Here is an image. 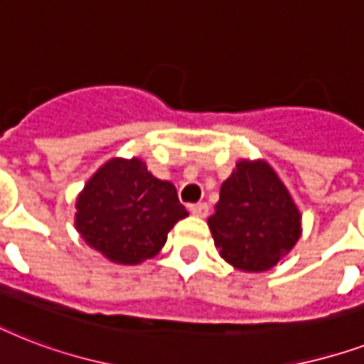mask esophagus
Instances as JSON below:
<instances>
[{
    "label": "esophagus",
    "instance_id": "esophagus-1",
    "mask_svg": "<svg viewBox=\"0 0 364 364\" xmlns=\"http://www.w3.org/2000/svg\"><path fill=\"white\" fill-rule=\"evenodd\" d=\"M188 211H191L194 217H200V219H204V217L208 215V211H210V205L205 204V202H198V204L188 205Z\"/></svg>",
    "mask_w": 364,
    "mask_h": 364
}]
</instances>
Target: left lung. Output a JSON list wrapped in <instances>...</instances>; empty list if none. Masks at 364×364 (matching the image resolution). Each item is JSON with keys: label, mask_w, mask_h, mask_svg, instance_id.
I'll list each match as a JSON object with an SVG mask.
<instances>
[{"label": "left lung", "mask_w": 364, "mask_h": 364, "mask_svg": "<svg viewBox=\"0 0 364 364\" xmlns=\"http://www.w3.org/2000/svg\"><path fill=\"white\" fill-rule=\"evenodd\" d=\"M208 227L228 264L242 272H264L296 245L302 215L266 160L242 159L223 181Z\"/></svg>", "instance_id": "1"}]
</instances>
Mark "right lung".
Here are the masks:
<instances>
[{
    "label": "right lung",
    "instance_id": "1",
    "mask_svg": "<svg viewBox=\"0 0 364 364\" xmlns=\"http://www.w3.org/2000/svg\"><path fill=\"white\" fill-rule=\"evenodd\" d=\"M75 208L81 238L107 260L126 266L159 255L173 225L188 215L176 187L156 179L137 156H115L100 166Z\"/></svg>",
    "mask_w": 364,
    "mask_h": 364
}]
</instances>
